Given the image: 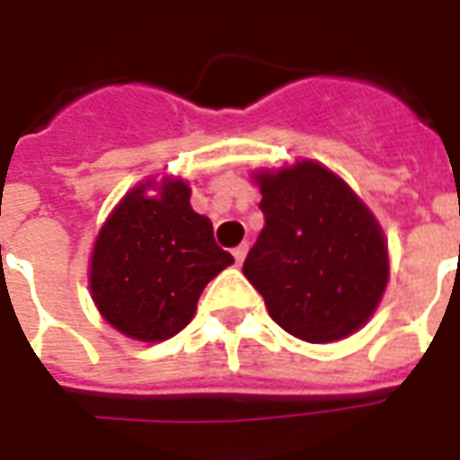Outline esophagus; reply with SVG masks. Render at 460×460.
Segmentation results:
<instances>
[{
	"mask_svg": "<svg viewBox=\"0 0 460 460\" xmlns=\"http://www.w3.org/2000/svg\"><path fill=\"white\" fill-rule=\"evenodd\" d=\"M245 253H248V243H241L234 248V261H236V265H241V262H243Z\"/></svg>",
	"mask_w": 460,
	"mask_h": 460,
	"instance_id": "1",
	"label": "esophagus"
}]
</instances>
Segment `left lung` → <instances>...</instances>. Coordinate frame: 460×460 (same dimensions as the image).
I'll use <instances>...</instances> for the list:
<instances>
[{
    "mask_svg": "<svg viewBox=\"0 0 460 460\" xmlns=\"http://www.w3.org/2000/svg\"><path fill=\"white\" fill-rule=\"evenodd\" d=\"M265 226L243 262L272 321L306 342L359 331L388 285V245L369 207L315 161L258 171Z\"/></svg>",
    "mask_w": 460,
    "mask_h": 460,
    "instance_id": "left-lung-1",
    "label": "left lung"
}]
</instances>
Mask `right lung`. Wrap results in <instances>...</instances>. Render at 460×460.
<instances>
[{
  "instance_id": "obj_1",
  "label": "right lung",
  "mask_w": 460,
  "mask_h": 460,
  "mask_svg": "<svg viewBox=\"0 0 460 460\" xmlns=\"http://www.w3.org/2000/svg\"><path fill=\"white\" fill-rule=\"evenodd\" d=\"M152 187L156 196L148 195ZM231 262L212 222L190 207L188 183L149 181L129 190L98 231L91 296L115 331L161 342L190 323L207 282Z\"/></svg>"
}]
</instances>
